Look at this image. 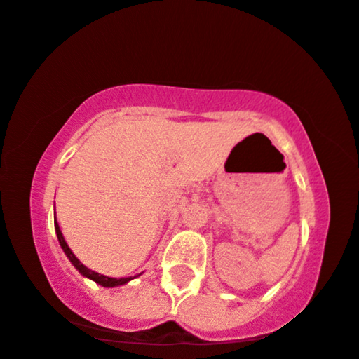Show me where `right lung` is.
I'll return each mask as SVG.
<instances>
[{"mask_svg": "<svg viewBox=\"0 0 359 359\" xmlns=\"http://www.w3.org/2000/svg\"><path fill=\"white\" fill-rule=\"evenodd\" d=\"M55 233H57L58 243H60L62 250L65 252L67 259L70 260L72 265H74V267L77 269V271H79L80 273H82L83 277H87V279L94 280L95 284L102 285V287H119V285H124V284H128L129 280L136 279V277L141 276V273H137V276H134V277H122V279H116V277H107V276H102V273H99V272H94V271H90V269L86 267V265H83L82 262H80V260L77 259V257H75L74 252L70 250V247L67 245L65 238H63V235H62V230H60V226H58V223H57V218H55Z\"/></svg>", "mask_w": 359, "mask_h": 359, "instance_id": "add662e5", "label": "right lung"}]
</instances>
